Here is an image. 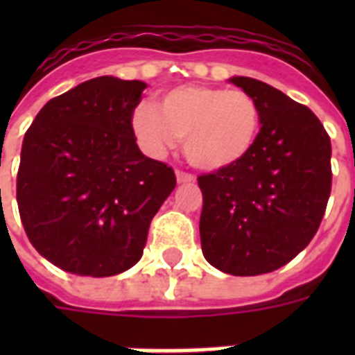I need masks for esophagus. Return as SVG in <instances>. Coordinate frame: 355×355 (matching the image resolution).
Returning <instances> with one entry per match:
<instances>
[{"mask_svg": "<svg viewBox=\"0 0 355 355\" xmlns=\"http://www.w3.org/2000/svg\"><path fill=\"white\" fill-rule=\"evenodd\" d=\"M177 180H178V184H188V182H193L195 177L191 175V173L177 171Z\"/></svg>", "mask_w": 355, "mask_h": 355, "instance_id": "obj_1", "label": "esophagus"}]
</instances>
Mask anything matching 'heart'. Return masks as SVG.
I'll return each mask as SVG.
<instances>
[{
    "label": "heart",
    "instance_id": "b5f03b06",
    "mask_svg": "<svg viewBox=\"0 0 355 355\" xmlns=\"http://www.w3.org/2000/svg\"><path fill=\"white\" fill-rule=\"evenodd\" d=\"M157 112L139 105L132 132L145 153L164 155L184 138V155L202 171L236 166L252 150L261 127V110L247 92L184 85L158 99Z\"/></svg>",
    "mask_w": 355,
    "mask_h": 355
}]
</instances>
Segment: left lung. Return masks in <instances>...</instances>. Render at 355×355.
<instances>
[{"mask_svg": "<svg viewBox=\"0 0 355 355\" xmlns=\"http://www.w3.org/2000/svg\"><path fill=\"white\" fill-rule=\"evenodd\" d=\"M230 83L261 110L256 145L236 166L200 175V245L234 276L272 272L308 247L331 191V144L319 118L250 77Z\"/></svg>", "mask_w": 355, "mask_h": 355, "instance_id": "obj_1", "label": "left lung"}]
</instances>
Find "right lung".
Returning a JSON list of instances; mask_svg holds the SVG:
<instances>
[{
    "label": "right lung",
    "instance_id": "add662e5",
    "mask_svg": "<svg viewBox=\"0 0 355 355\" xmlns=\"http://www.w3.org/2000/svg\"><path fill=\"white\" fill-rule=\"evenodd\" d=\"M141 80L97 77L53 97L21 145L16 200L31 245L79 276H114L144 254L173 167L138 149Z\"/></svg>",
    "mask_w": 355,
    "mask_h": 355
}]
</instances>
